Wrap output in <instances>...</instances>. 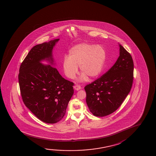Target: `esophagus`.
I'll return each mask as SVG.
<instances>
[{"label":"esophagus","mask_w":156,"mask_h":156,"mask_svg":"<svg viewBox=\"0 0 156 156\" xmlns=\"http://www.w3.org/2000/svg\"><path fill=\"white\" fill-rule=\"evenodd\" d=\"M73 87H74V89L76 90H77V91L79 90L80 89H81V88H82L81 87H80V85H74Z\"/></svg>","instance_id":"1"}]
</instances>
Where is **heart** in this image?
Instances as JSON below:
<instances>
[{
    "instance_id": "heart-1",
    "label": "heart",
    "mask_w": 156,
    "mask_h": 156,
    "mask_svg": "<svg viewBox=\"0 0 156 156\" xmlns=\"http://www.w3.org/2000/svg\"><path fill=\"white\" fill-rule=\"evenodd\" d=\"M106 51L102 46L82 43L73 47L69 51L68 58L64 59L62 67L64 73L69 79H74L78 71V66L82 73L80 81L98 77L102 72Z\"/></svg>"
}]
</instances>
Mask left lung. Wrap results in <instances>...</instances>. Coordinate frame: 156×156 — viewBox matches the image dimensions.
<instances>
[{
  "mask_svg": "<svg viewBox=\"0 0 156 156\" xmlns=\"http://www.w3.org/2000/svg\"><path fill=\"white\" fill-rule=\"evenodd\" d=\"M119 45L120 55L115 64L102 77L84 87L87 105L96 116H105L117 110L132 86L133 59L122 46Z\"/></svg>",
  "mask_w": 156,
  "mask_h": 156,
  "instance_id": "left-lung-1",
  "label": "left lung"
}]
</instances>
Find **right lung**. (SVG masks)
Masks as SVG:
<instances>
[{
	"label": "right lung",
	"mask_w": 156,
	"mask_h": 156,
	"mask_svg": "<svg viewBox=\"0 0 156 156\" xmlns=\"http://www.w3.org/2000/svg\"><path fill=\"white\" fill-rule=\"evenodd\" d=\"M59 38L33 47L21 64L18 82L26 107L44 122L62 120L74 93L73 83L62 77L54 66L53 49ZM47 62L44 65L42 62Z\"/></svg>",
	"instance_id": "add662e5"
}]
</instances>
